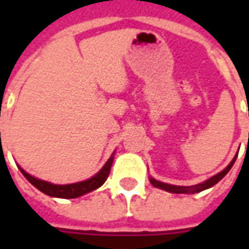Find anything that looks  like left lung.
I'll return each mask as SVG.
<instances>
[{
  "label": "left lung",
  "instance_id": "left-lung-1",
  "mask_svg": "<svg viewBox=\"0 0 249 249\" xmlns=\"http://www.w3.org/2000/svg\"><path fill=\"white\" fill-rule=\"evenodd\" d=\"M236 157H237V153H236V156L232 159V161L227 165V167L219 172L217 175H214L208 180H205L203 183L196 184V185H189V187H184V185H173V184H167V183H162V181H159L156 178H149V181L153 187L160 188V189H164V191H167V192L171 193H185V195H189V193H197L201 192V191H205V189H208V188L213 187L214 184H217L221 180V178H224L227 173L230 172V169L232 168V165L235 164Z\"/></svg>",
  "mask_w": 249,
  "mask_h": 249
}]
</instances>
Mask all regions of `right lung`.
Listing matches in <instances>:
<instances>
[{
    "instance_id": "right-lung-1",
    "label": "right lung",
    "mask_w": 249,
    "mask_h": 249,
    "mask_svg": "<svg viewBox=\"0 0 249 249\" xmlns=\"http://www.w3.org/2000/svg\"><path fill=\"white\" fill-rule=\"evenodd\" d=\"M113 159L114 152L112 153V156L108 159V161L104 164V167L94 176L88 178V180H84V181H78V183L73 184H64V185H61V184L49 183V181H45V180L35 178V176H32L28 172H25L24 169L19 167V165L18 169L21 171V173L24 175L25 178H28V181L32 185H35L38 191L45 193L48 196L58 198H76L80 197V196H84V195H87L89 192H92V191L97 189V188H100L105 183V180L108 178L109 172H110L112 164H113Z\"/></svg>"
}]
</instances>
